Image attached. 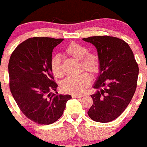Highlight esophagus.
Here are the masks:
<instances>
[{
  "mask_svg": "<svg viewBox=\"0 0 147 147\" xmlns=\"http://www.w3.org/2000/svg\"><path fill=\"white\" fill-rule=\"evenodd\" d=\"M83 96H84L83 95H78V94H74V95H72L73 98H81Z\"/></svg>",
  "mask_w": 147,
  "mask_h": 147,
  "instance_id": "34e87169",
  "label": "esophagus"
}]
</instances>
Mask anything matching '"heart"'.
Returning <instances> with one entry per match:
<instances>
[{
	"label": "heart",
	"mask_w": 147,
	"mask_h": 147,
	"mask_svg": "<svg viewBox=\"0 0 147 147\" xmlns=\"http://www.w3.org/2000/svg\"><path fill=\"white\" fill-rule=\"evenodd\" d=\"M66 56L80 61L81 69L96 75L99 72L100 60L98 55L89 53L88 49L83 45L76 42H71L64 49ZM51 69L56 78H62L64 76V70L59 56L53 58L51 63ZM91 82V78L87 73H83L77 76H69L62 82L63 90L69 94H81L86 91Z\"/></svg>",
	"instance_id": "heart-1"
}]
</instances>
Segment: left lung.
<instances>
[{"label":"left lung","instance_id":"left-lung-1","mask_svg":"<svg viewBox=\"0 0 147 147\" xmlns=\"http://www.w3.org/2000/svg\"><path fill=\"white\" fill-rule=\"evenodd\" d=\"M96 48L100 70L91 95L93 104L88 111L97 122L116 119L126 109L136 88L139 67L129 44L116 37L91 36L83 38Z\"/></svg>","mask_w":147,"mask_h":147}]
</instances>
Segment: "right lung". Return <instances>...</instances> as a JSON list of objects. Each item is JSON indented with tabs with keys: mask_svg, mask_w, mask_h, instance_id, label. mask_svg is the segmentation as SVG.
Returning a JSON list of instances; mask_svg holds the SVG:
<instances>
[{
	"mask_svg": "<svg viewBox=\"0 0 147 147\" xmlns=\"http://www.w3.org/2000/svg\"><path fill=\"white\" fill-rule=\"evenodd\" d=\"M63 38H30L18 45L8 63L11 92L27 118L51 124L63 114L71 95L53 94L58 85L51 69L52 52ZM58 94V92H56Z\"/></svg>",
	"mask_w": 147,
	"mask_h": 147,
	"instance_id": "obj_1",
	"label": "right lung"
}]
</instances>
